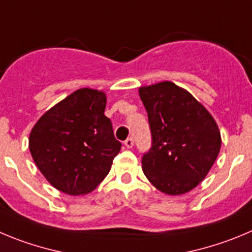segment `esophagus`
Segmentation results:
<instances>
[{
  "mask_svg": "<svg viewBox=\"0 0 252 252\" xmlns=\"http://www.w3.org/2000/svg\"><path fill=\"white\" fill-rule=\"evenodd\" d=\"M125 146L127 147V149H131L133 146V138L132 137H128L125 140Z\"/></svg>",
  "mask_w": 252,
  "mask_h": 252,
  "instance_id": "esophagus-1",
  "label": "esophagus"
}]
</instances>
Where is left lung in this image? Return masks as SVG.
Segmentation results:
<instances>
[{
	"label": "left lung",
	"instance_id": "1",
	"mask_svg": "<svg viewBox=\"0 0 252 252\" xmlns=\"http://www.w3.org/2000/svg\"><path fill=\"white\" fill-rule=\"evenodd\" d=\"M138 92L151 131V147L141 160L144 174L168 195L192 190L220 151L215 120L192 94L170 81L141 87Z\"/></svg>",
	"mask_w": 252,
	"mask_h": 252
}]
</instances>
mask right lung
Here are the masks:
<instances>
[{
  "label": "right lung",
  "instance_id": "obj_1",
  "mask_svg": "<svg viewBox=\"0 0 252 252\" xmlns=\"http://www.w3.org/2000/svg\"><path fill=\"white\" fill-rule=\"evenodd\" d=\"M103 92L80 89L48 110L30 135V151L54 188L84 195L107 176L121 142L105 116Z\"/></svg>",
  "mask_w": 252,
  "mask_h": 252
}]
</instances>
